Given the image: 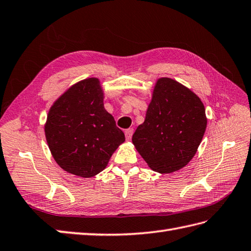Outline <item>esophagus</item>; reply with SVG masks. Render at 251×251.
Returning <instances> with one entry per match:
<instances>
[{
  "mask_svg": "<svg viewBox=\"0 0 251 251\" xmlns=\"http://www.w3.org/2000/svg\"><path fill=\"white\" fill-rule=\"evenodd\" d=\"M133 132H134V130H133L132 127H130V129L126 130L125 134H126V138L127 141H130V140H131V137H132V135H133Z\"/></svg>",
  "mask_w": 251,
  "mask_h": 251,
  "instance_id": "34e87169",
  "label": "esophagus"
}]
</instances>
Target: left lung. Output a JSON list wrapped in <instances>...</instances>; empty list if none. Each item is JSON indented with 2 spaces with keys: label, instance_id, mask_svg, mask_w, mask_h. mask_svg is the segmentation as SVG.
Returning a JSON list of instances; mask_svg holds the SVG:
<instances>
[{
  "label": "left lung",
  "instance_id": "left-lung-1",
  "mask_svg": "<svg viewBox=\"0 0 251 251\" xmlns=\"http://www.w3.org/2000/svg\"><path fill=\"white\" fill-rule=\"evenodd\" d=\"M207 126L196 93L169 77L157 80L145 121L132 143L150 169L161 174L186 166L197 153Z\"/></svg>",
  "mask_w": 251,
  "mask_h": 251
}]
</instances>
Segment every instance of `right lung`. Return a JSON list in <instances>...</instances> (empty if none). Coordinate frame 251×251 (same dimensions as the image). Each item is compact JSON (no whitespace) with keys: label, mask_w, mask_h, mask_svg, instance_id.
I'll list each match as a JSON object with an SVG mask.
<instances>
[{"label":"right lung","mask_w":251,"mask_h":251,"mask_svg":"<svg viewBox=\"0 0 251 251\" xmlns=\"http://www.w3.org/2000/svg\"><path fill=\"white\" fill-rule=\"evenodd\" d=\"M103 101L101 82L91 77L74 83L50 107L46 141L54 161L65 172L83 178L96 176L126 141Z\"/></svg>","instance_id":"add662e5"}]
</instances>
